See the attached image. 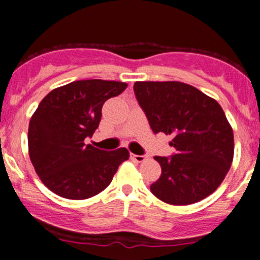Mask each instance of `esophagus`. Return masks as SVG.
<instances>
[{"mask_svg":"<svg viewBox=\"0 0 260 260\" xmlns=\"http://www.w3.org/2000/svg\"><path fill=\"white\" fill-rule=\"evenodd\" d=\"M131 158H133L135 161L137 162H143L145 159L147 158L146 156H143V154H135V153H131Z\"/></svg>","mask_w":260,"mask_h":260,"instance_id":"1","label":"esophagus"}]
</instances>
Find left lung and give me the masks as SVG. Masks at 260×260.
Instances as JSON below:
<instances>
[{
    "instance_id": "8db88e82",
    "label": "left lung",
    "mask_w": 260,
    "mask_h": 260,
    "mask_svg": "<svg viewBox=\"0 0 260 260\" xmlns=\"http://www.w3.org/2000/svg\"><path fill=\"white\" fill-rule=\"evenodd\" d=\"M136 98L154 133L172 135L176 153L156 156L159 179L151 192L171 205L208 198L226 176L234 157V135L215 99L181 81H136Z\"/></svg>"
}]
</instances>
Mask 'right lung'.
<instances>
[{"mask_svg":"<svg viewBox=\"0 0 260 260\" xmlns=\"http://www.w3.org/2000/svg\"><path fill=\"white\" fill-rule=\"evenodd\" d=\"M125 88L122 81L77 80L54 89L40 102L28 124V154L49 190L84 200L108 187L129 152L99 149L85 145V138L98 128L104 102Z\"/></svg>","mask_w":260,"mask_h":260,"instance_id":"obj_1","label":"right lung"}]
</instances>
